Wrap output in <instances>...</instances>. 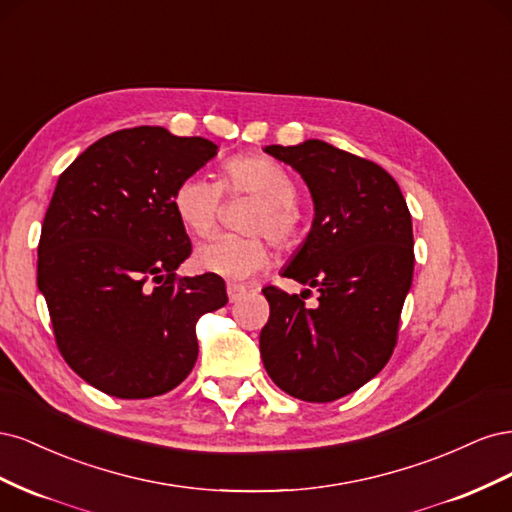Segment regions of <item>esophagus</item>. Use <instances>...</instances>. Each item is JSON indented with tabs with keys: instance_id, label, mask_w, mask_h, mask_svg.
Segmentation results:
<instances>
[{
	"instance_id": "1",
	"label": "esophagus",
	"mask_w": 512,
	"mask_h": 512,
	"mask_svg": "<svg viewBox=\"0 0 512 512\" xmlns=\"http://www.w3.org/2000/svg\"><path fill=\"white\" fill-rule=\"evenodd\" d=\"M226 292H228V299H230V303H237V301H241V299L245 297V294H247V286H241V284H228Z\"/></svg>"
}]
</instances>
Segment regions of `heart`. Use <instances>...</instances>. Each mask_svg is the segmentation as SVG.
Listing matches in <instances>:
<instances>
[{"label":"heart","mask_w":512,"mask_h":512,"mask_svg":"<svg viewBox=\"0 0 512 512\" xmlns=\"http://www.w3.org/2000/svg\"><path fill=\"white\" fill-rule=\"evenodd\" d=\"M222 192L228 196H254L256 203L243 215L245 235H218L198 247L196 265L207 273L237 282L260 271L271 258L269 241L290 250L301 228L294 209L297 183L288 170L262 153H245L222 166L220 183L207 177H185L173 192V209L192 235L205 237L222 211Z\"/></svg>","instance_id":"heart-1"}]
</instances>
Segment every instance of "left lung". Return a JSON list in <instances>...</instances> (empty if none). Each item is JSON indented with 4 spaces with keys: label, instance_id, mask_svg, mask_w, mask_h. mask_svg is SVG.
I'll use <instances>...</instances> for the list:
<instances>
[{
    "label": "left lung",
    "instance_id": "left-lung-1",
    "mask_svg": "<svg viewBox=\"0 0 512 512\" xmlns=\"http://www.w3.org/2000/svg\"><path fill=\"white\" fill-rule=\"evenodd\" d=\"M314 200L312 230L284 277L316 288L318 305L262 288L271 314L260 331L267 374L292 397L327 404L378 376L397 344L414 271L410 211L376 162L324 141L269 145Z\"/></svg>",
    "mask_w": 512,
    "mask_h": 512
}]
</instances>
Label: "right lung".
Listing matches in <instances>:
<instances>
[{"mask_svg": "<svg viewBox=\"0 0 512 512\" xmlns=\"http://www.w3.org/2000/svg\"><path fill=\"white\" fill-rule=\"evenodd\" d=\"M218 145L141 126L108 134L59 175L38 243V288L66 363L98 391L147 399L192 371L198 318L228 303L220 275L179 277L192 254L177 183Z\"/></svg>", "mask_w": 512, "mask_h": 512, "instance_id": "add662e5", "label": "right lung"}]
</instances>
